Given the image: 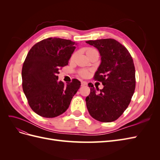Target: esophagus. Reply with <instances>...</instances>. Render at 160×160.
Here are the masks:
<instances>
[{
	"label": "esophagus",
	"instance_id": "esophagus-1",
	"mask_svg": "<svg viewBox=\"0 0 160 160\" xmlns=\"http://www.w3.org/2000/svg\"><path fill=\"white\" fill-rule=\"evenodd\" d=\"M88 85V82L86 81H81V86H85Z\"/></svg>",
	"mask_w": 160,
	"mask_h": 160
}]
</instances>
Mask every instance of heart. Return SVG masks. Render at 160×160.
<instances>
[{
	"label": "heart",
	"instance_id": "1",
	"mask_svg": "<svg viewBox=\"0 0 160 160\" xmlns=\"http://www.w3.org/2000/svg\"><path fill=\"white\" fill-rule=\"evenodd\" d=\"M93 52H98V51H97L94 48H91V47H88L86 49V53L87 55H89L91 53H93ZM76 55V52H74L73 54H72L71 57V60H73L75 59ZM78 74L82 77H86L89 75V71L88 70H85V69H82L78 71Z\"/></svg>",
	"mask_w": 160,
	"mask_h": 160
}]
</instances>
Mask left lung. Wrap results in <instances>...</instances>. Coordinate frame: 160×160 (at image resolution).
<instances>
[{
  "label": "left lung",
  "instance_id": "left-lung-1",
  "mask_svg": "<svg viewBox=\"0 0 160 160\" xmlns=\"http://www.w3.org/2000/svg\"><path fill=\"white\" fill-rule=\"evenodd\" d=\"M99 51L101 62L93 77L102 89L88 84L90 94L85 99L92 118L101 122L118 119L128 107L135 89V71L132 57L113 38L86 41Z\"/></svg>",
  "mask_w": 160,
  "mask_h": 160
}]
</instances>
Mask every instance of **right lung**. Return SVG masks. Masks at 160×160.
<instances>
[{"label":"right lung","instance_id":"obj_1","mask_svg":"<svg viewBox=\"0 0 160 160\" xmlns=\"http://www.w3.org/2000/svg\"><path fill=\"white\" fill-rule=\"evenodd\" d=\"M75 42L61 38H47L32 47L22 68V89L32 110L52 118L68 109L81 86L73 79L65 85L58 81L59 70L68 65Z\"/></svg>","mask_w":160,"mask_h":160}]
</instances>
